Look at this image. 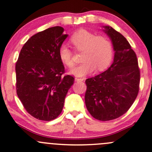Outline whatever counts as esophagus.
I'll return each mask as SVG.
<instances>
[{
    "label": "esophagus",
    "instance_id": "obj_1",
    "mask_svg": "<svg viewBox=\"0 0 152 152\" xmlns=\"http://www.w3.org/2000/svg\"><path fill=\"white\" fill-rule=\"evenodd\" d=\"M83 78H77V77H76L75 78V80H76V81H78V82H80V81H83Z\"/></svg>",
    "mask_w": 152,
    "mask_h": 152
}]
</instances>
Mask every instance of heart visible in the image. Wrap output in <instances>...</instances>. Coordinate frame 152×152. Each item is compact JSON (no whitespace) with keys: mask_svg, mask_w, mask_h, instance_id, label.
I'll return each instance as SVG.
<instances>
[{"mask_svg":"<svg viewBox=\"0 0 152 152\" xmlns=\"http://www.w3.org/2000/svg\"><path fill=\"white\" fill-rule=\"evenodd\" d=\"M71 42L76 50L83 51V62L71 70L70 74L82 77L93 73L96 69L97 71L104 70L111 64L114 49L112 43L107 36H97L90 31L80 29L73 34ZM59 55L61 61L69 68L75 65L73 52L65 43L59 47Z\"/></svg>","mask_w":152,"mask_h":152,"instance_id":"1","label":"heart"}]
</instances>
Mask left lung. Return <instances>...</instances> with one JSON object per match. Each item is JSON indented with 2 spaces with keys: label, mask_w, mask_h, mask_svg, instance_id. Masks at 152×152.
I'll list each match as a JSON object with an SVG mask.
<instances>
[{
  "label": "left lung",
  "mask_w": 152,
  "mask_h": 152,
  "mask_svg": "<svg viewBox=\"0 0 152 152\" xmlns=\"http://www.w3.org/2000/svg\"><path fill=\"white\" fill-rule=\"evenodd\" d=\"M103 28L112 43L114 62L105 72L86 80L85 102L92 116L106 121L122 116L132 106L139 92L140 72L126 38L111 26Z\"/></svg>",
  "instance_id": "1"
}]
</instances>
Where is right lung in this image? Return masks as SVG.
<instances>
[{
  "label": "right lung",
  "instance_id": "1",
  "mask_svg": "<svg viewBox=\"0 0 152 152\" xmlns=\"http://www.w3.org/2000/svg\"><path fill=\"white\" fill-rule=\"evenodd\" d=\"M61 26L32 36L21 50L16 62L17 94L28 114L49 121L62 112L74 78L63 76L64 66L59 48L68 35Z\"/></svg>",
  "mask_w": 152,
  "mask_h": 152
}]
</instances>
